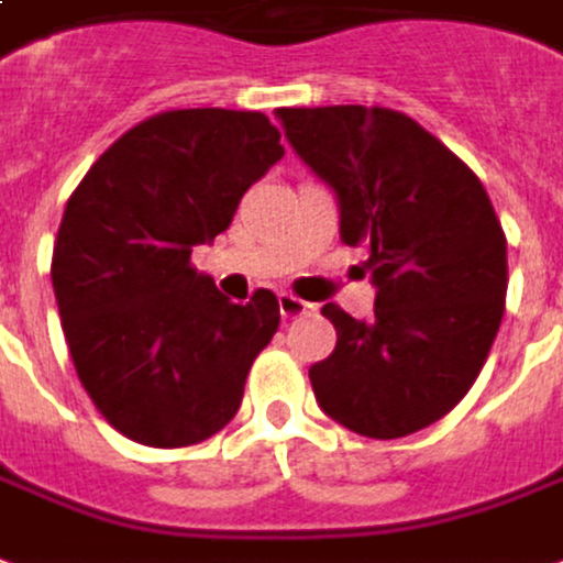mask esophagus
I'll return each mask as SVG.
<instances>
[{
    "mask_svg": "<svg viewBox=\"0 0 563 563\" xmlns=\"http://www.w3.org/2000/svg\"><path fill=\"white\" fill-rule=\"evenodd\" d=\"M311 309H314V306L306 302V299H297L294 294H278V311H282V318H285V321L302 318V314H309Z\"/></svg>",
    "mask_w": 563,
    "mask_h": 563,
    "instance_id": "esophagus-1",
    "label": "esophagus"
}]
</instances>
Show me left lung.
Instances as JSON below:
<instances>
[{
  "label": "left lung",
  "mask_w": 563,
  "mask_h": 563,
  "mask_svg": "<svg viewBox=\"0 0 563 563\" xmlns=\"http://www.w3.org/2000/svg\"><path fill=\"white\" fill-rule=\"evenodd\" d=\"M299 162L339 203V236L363 245L375 318L335 302V351L309 368L327 417L366 438L420 432L462 401L498 335L507 240L471 167L411 117L384 108L276 110Z\"/></svg>",
  "instance_id": "1"
}]
</instances>
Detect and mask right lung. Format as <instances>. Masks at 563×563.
Segmentation results:
<instances>
[{"instance_id": "obj_1", "label": "right lung", "mask_w": 563, "mask_h": 563, "mask_svg": "<svg viewBox=\"0 0 563 563\" xmlns=\"http://www.w3.org/2000/svg\"><path fill=\"white\" fill-rule=\"evenodd\" d=\"M257 110H170L125 131L65 207L53 294L80 384L146 446L207 441L236 417L278 299L231 302L191 249L228 231L242 195L285 155Z\"/></svg>"}]
</instances>
